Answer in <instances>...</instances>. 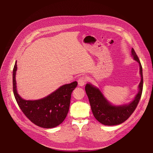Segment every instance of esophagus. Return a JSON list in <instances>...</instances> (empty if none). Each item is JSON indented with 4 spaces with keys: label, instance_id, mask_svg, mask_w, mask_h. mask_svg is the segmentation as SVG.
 Instances as JSON below:
<instances>
[{
    "label": "esophagus",
    "instance_id": "1",
    "mask_svg": "<svg viewBox=\"0 0 153 153\" xmlns=\"http://www.w3.org/2000/svg\"><path fill=\"white\" fill-rule=\"evenodd\" d=\"M78 85L79 86H84V84H85V82H86V79L84 77H80L79 79H78Z\"/></svg>",
    "mask_w": 153,
    "mask_h": 153
}]
</instances>
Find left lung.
Segmentation results:
<instances>
[{
  "label": "left lung",
  "mask_w": 153,
  "mask_h": 153,
  "mask_svg": "<svg viewBox=\"0 0 153 153\" xmlns=\"http://www.w3.org/2000/svg\"><path fill=\"white\" fill-rule=\"evenodd\" d=\"M131 56L139 64L141 81L138 85V92L134 99L128 103L114 105L104 96L99 88L89 82L85 85V90L91 104L94 117L100 123L113 126L121 124L130 117L138 105L143 91V69L141 62L133 48L131 49Z\"/></svg>",
  "instance_id": "1"
}]
</instances>
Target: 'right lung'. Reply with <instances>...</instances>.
I'll list each match as a JSON object with an SVG mask.
<instances>
[{"label":"right lung","mask_w":153,"mask_h":153,"mask_svg":"<svg viewBox=\"0 0 153 153\" xmlns=\"http://www.w3.org/2000/svg\"><path fill=\"white\" fill-rule=\"evenodd\" d=\"M17 70L16 61L13 70V90L16 101L23 114L31 122L40 127L51 128L60 125L68 115L71 94L77 85V81L61 85L42 99L25 100L17 91Z\"/></svg>","instance_id":"right-lung-1"}]
</instances>
